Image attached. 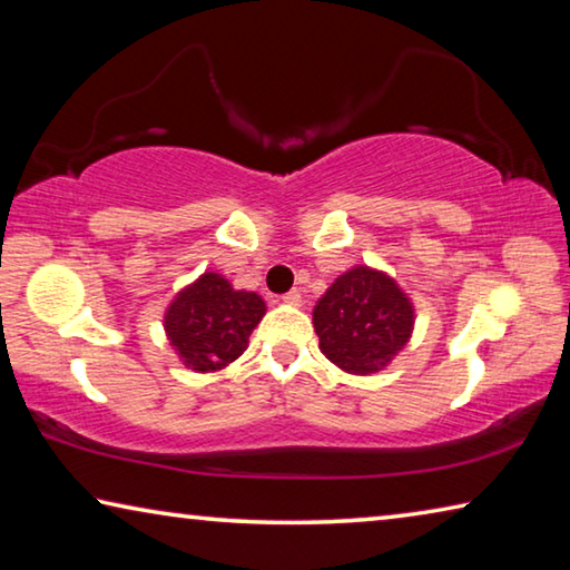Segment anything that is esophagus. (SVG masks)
<instances>
[{
    "label": "esophagus",
    "instance_id": "1",
    "mask_svg": "<svg viewBox=\"0 0 570 570\" xmlns=\"http://www.w3.org/2000/svg\"><path fill=\"white\" fill-rule=\"evenodd\" d=\"M282 302L292 304V306H298V304H302V292H298V288H292V292H286V294L282 296Z\"/></svg>",
    "mask_w": 570,
    "mask_h": 570
}]
</instances>
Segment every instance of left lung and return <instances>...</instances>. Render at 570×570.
Segmentation results:
<instances>
[{
  "label": "left lung",
  "instance_id": "obj_1",
  "mask_svg": "<svg viewBox=\"0 0 570 570\" xmlns=\"http://www.w3.org/2000/svg\"><path fill=\"white\" fill-rule=\"evenodd\" d=\"M412 324L410 298L390 276L366 266L336 278L314 308L320 350L354 374L382 370L407 344Z\"/></svg>",
  "mask_w": 570,
  "mask_h": 570
}]
</instances>
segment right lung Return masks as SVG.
<instances>
[{
    "mask_svg": "<svg viewBox=\"0 0 570 570\" xmlns=\"http://www.w3.org/2000/svg\"><path fill=\"white\" fill-rule=\"evenodd\" d=\"M264 312L262 296L234 292L226 278L208 272L170 304L166 332L183 364L196 372H214L244 354Z\"/></svg>",
    "mask_w": 570,
    "mask_h": 570,
    "instance_id": "obj_1",
    "label": "right lung"
}]
</instances>
